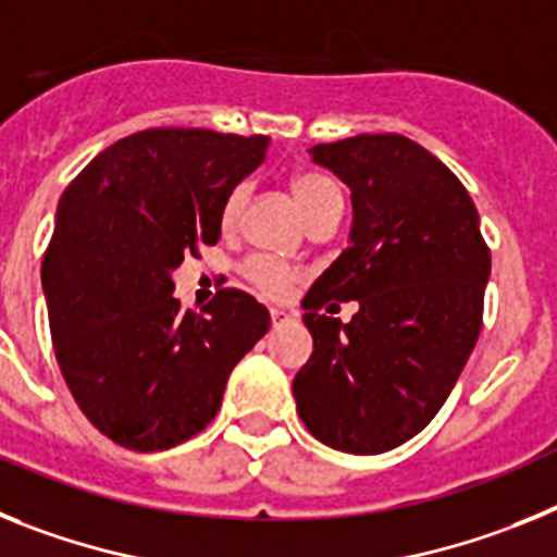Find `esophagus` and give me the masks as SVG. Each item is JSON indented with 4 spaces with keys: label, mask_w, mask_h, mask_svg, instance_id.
Returning <instances> with one entry per match:
<instances>
[{
    "label": "esophagus",
    "mask_w": 557,
    "mask_h": 557,
    "mask_svg": "<svg viewBox=\"0 0 557 557\" xmlns=\"http://www.w3.org/2000/svg\"><path fill=\"white\" fill-rule=\"evenodd\" d=\"M288 319H292V313L283 311V308H272V322H274V327L283 325V322H288Z\"/></svg>",
    "instance_id": "esophagus-1"
}]
</instances>
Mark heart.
Returning a JSON list of instances; mask_svg holds the SVG:
<instances>
[{
  "label": "heart",
  "instance_id": "1",
  "mask_svg": "<svg viewBox=\"0 0 557 557\" xmlns=\"http://www.w3.org/2000/svg\"><path fill=\"white\" fill-rule=\"evenodd\" d=\"M246 185H238L235 190L226 196L224 210H221V226L224 230H232V226L238 224L240 210L246 205ZM292 193L294 201L299 205V210L306 212V219L311 215L317 207H322L331 198H338L336 182H331L327 176H319V173H299V176L292 178ZM244 274L258 292H263L265 297H283L294 283V272L285 263L274 258H265V255H255L244 263Z\"/></svg>",
  "mask_w": 557,
  "mask_h": 557
}]
</instances>
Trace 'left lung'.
<instances>
[{
    "mask_svg": "<svg viewBox=\"0 0 557 557\" xmlns=\"http://www.w3.org/2000/svg\"><path fill=\"white\" fill-rule=\"evenodd\" d=\"M311 159L350 187L352 226L302 299L313 352L294 375L297 412L336 451H389L451 395L482 331L491 251L462 182L409 137L359 134ZM327 298L360 311L345 326L318 313Z\"/></svg>",
    "mask_w": 557,
    "mask_h": 557,
    "instance_id": "obj_1",
    "label": "left lung"
}]
</instances>
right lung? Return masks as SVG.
I'll return each mask as SVG.
<instances>
[{
	"label": "right lung",
	"instance_id": "add662e5",
	"mask_svg": "<svg viewBox=\"0 0 557 557\" xmlns=\"http://www.w3.org/2000/svg\"><path fill=\"white\" fill-rule=\"evenodd\" d=\"M269 137L148 128L109 145L58 201L41 263L55 359L89 423L132 451L196 437L232 367L272 327L251 294L182 311L173 272L221 238V210Z\"/></svg>",
	"mask_w": 557,
	"mask_h": 557
}]
</instances>
